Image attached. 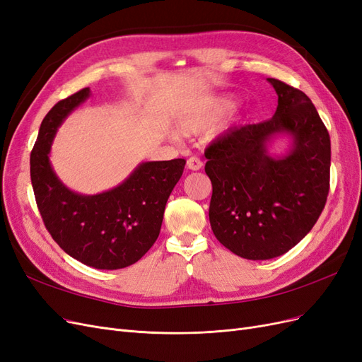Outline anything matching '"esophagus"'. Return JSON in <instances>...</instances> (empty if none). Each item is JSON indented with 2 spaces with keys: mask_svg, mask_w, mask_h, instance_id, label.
I'll return each mask as SVG.
<instances>
[{
  "mask_svg": "<svg viewBox=\"0 0 362 362\" xmlns=\"http://www.w3.org/2000/svg\"><path fill=\"white\" fill-rule=\"evenodd\" d=\"M202 166H204V163L198 157H190L187 160V169H190V170H199V169H202Z\"/></svg>",
  "mask_w": 362,
  "mask_h": 362,
  "instance_id": "obj_1",
  "label": "esophagus"
}]
</instances>
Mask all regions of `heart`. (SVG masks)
Here are the masks:
<instances>
[{
  "label": "heart",
  "mask_w": 362,
  "mask_h": 362,
  "mask_svg": "<svg viewBox=\"0 0 362 362\" xmlns=\"http://www.w3.org/2000/svg\"><path fill=\"white\" fill-rule=\"evenodd\" d=\"M233 101L229 98H216L211 101H196L190 104L181 113L178 119V128L184 134H194L211 127L225 113L233 108Z\"/></svg>",
  "instance_id": "obj_1"
}]
</instances>
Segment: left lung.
<instances>
[{"label": "left lung", "mask_w": 362, "mask_h": 362, "mask_svg": "<svg viewBox=\"0 0 362 362\" xmlns=\"http://www.w3.org/2000/svg\"><path fill=\"white\" fill-rule=\"evenodd\" d=\"M278 95L272 119L226 131L205 149L213 194L210 223L226 249L246 259H270L298 245L315 225L329 193L331 139L302 90L267 78ZM288 134L287 156L267 144Z\"/></svg>", "instance_id": "left-lung-1"}]
</instances>
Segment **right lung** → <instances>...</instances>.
I'll list each match as a JSON object with an SVG mask.
<instances>
[{
    "label": "right lung",
    "mask_w": 362,
    "mask_h": 362,
    "mask_svg": "<svg viewBox=\"0 0 362 362\" xmlns=\"http://www.w3.org/2000/svg\"><path fill=\"white\" fill-rule=\"evenodd\" d=\"M89 95L86 87L68 96L42 120L30 175L42 221L54 242L86 266L116 270L134 264L156 243L185 160L140 163L122 184L100 194L69 190L54 173L48 154L64 117Z\"/></svg>",
    "instance_id": "add662e5"
}]
</instances>
